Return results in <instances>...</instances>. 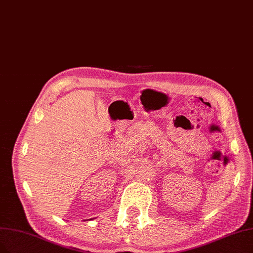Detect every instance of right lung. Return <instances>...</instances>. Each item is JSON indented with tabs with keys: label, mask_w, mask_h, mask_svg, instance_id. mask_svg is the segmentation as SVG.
<instances>
[{
	"label": "right lung",
	"mask_w": 253,
	"mask_h": 253,
	"mask_svg": "<svg viewBox=\"0 0 253 253\" xmlns=\"http://www.w3.org/2000/svg\"><path fill=\"white\" fill-rule=\"evenodd\" d=\"M90 220H91V219H90Z\"/></svg>",
	"instance_id": "add662e5"
}]
</instances>
